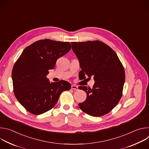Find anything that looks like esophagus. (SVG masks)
I'll return each mask as SVG.
<instances>
[{
  "instance_id": "obj_1",
  "label": "esophagus",
  "mask_w": 149,
  "mask_h": 149,
  "mask_svg": "<svg viewBox=\"0 0 149 149\" xmlns=\"http://www.w3.org/2000/svg\"><path fill=\"white\" fill-rule=\"evenodd\" d=\"M71 88L72 89V90H78V87L77 86H75V85H72V86H71Z\"/></svg>"
}]
</instances>
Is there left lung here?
<instances>
[{"label":"left lung","instance_id":"left-lung-1","mask_svg":"<svg viewBox=\"0 0 149 149\" xmlns=\"http://www.w3.org/2000/svg\"><path fill=\"white\" fill-rule=\"evenodd\" d=\"M78 58L81 79H91L93 88L80 86L87 98L78 105L82 111L93 117H100L111 111L120 101L125 81L123 64L114 51L100 40L71 42Z\"/></svg>","mask_w":149,"mask_h":149}]
</instances>
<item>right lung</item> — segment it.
<instances>
[{
  "instance_id": "right-lung-1",
  "label": "right lung",
  "mask_w": 149,
  "mask_h": 149,
  "mask_svg": "<svg viewBox=\"0 0 149 149\" xmlns=\"http://www.w3.org/2000/svg\"><path fill=\"white\" fill-rule=\"evenodd\" d=\"M71 48L69 42L39 40L27 47L16 61L12 72L14 94L29 113L39 115L50 110L61 93L70 90L68 82H50L47 75Z\"/></svg>"
}]
</instances>
